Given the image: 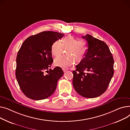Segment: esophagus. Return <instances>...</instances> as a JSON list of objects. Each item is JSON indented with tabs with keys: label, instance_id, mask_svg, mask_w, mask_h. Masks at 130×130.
I'll return each mask as SVG.
<instances>
[{
	"label": "esophagus",
	"instance_id": "obj_1",
	"mask_svg": "<svg viewBox=\"0 0 130 130\" xmlns=\"http://www.w3.org/2000/svg\"><path fill=\"white\" fill-rule=\"evenodd\" d=\"M68 70V68H62V70L63 71V72H66V71H67Z\"/></svg>",
	"mask_w": 130,
	"mask_h": 130
}]
</instances>
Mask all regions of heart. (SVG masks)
<instances>
[{
    "label": "heart",
    "mask_w": 130,
    "mask_h": 130,
    "mask_svg": "<svg viewBox=\"0 0 130 130\" xmlns=\"http://www.w3.org/2000/svg\"><path fill=\"white\" fill-rule=\"evenodd\" d=\"M66 50L67 56L59 57L54 60V64L61 68H66L72 65L74 60L80 62L85 57L89 49L88 43L83 40H78L72 36H69L64 37L60 42L55 41L52 44L51 52L55 57H58Z\"/></svg>",
    "instance_id": "heart-1"
}]
</instances>
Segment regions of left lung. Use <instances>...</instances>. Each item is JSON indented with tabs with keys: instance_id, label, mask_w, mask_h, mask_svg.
Masks as SVG:
<instances>
[{
	"instance_id": "1",
	"label": "left lung",
	"mask_w": 130,
	"mask_h": 130,
	"mask_svg": "<svg viewBox=\"0 0 130 130\" xmlns=\"http://www.w3.org/2000/svg\"><path fill=\"white\" fill-rule=\"evenodd\" d=\"M89 44L86 56L73 71L72 84L78 94L88 98L102 94L114 74V60L104 42L90 35L82 36Z\"/></svg>"
}]
</instances>
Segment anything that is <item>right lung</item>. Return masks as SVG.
Listing matches in <instances>:
<instances>
[{"instance_id":"add662e5","label":"right lung","mask_w":130,"mask_h":130,"mask_svg":"<svg viewBox=\"0 0 130 130\" xmlns=\"http://www.w3.org/2000/svg\"><path fill=\"white\" fill-rule=\"evenodd\" d=\"M64 34L43 31L28 37L23 42L16 58V77L20 88L27 97L40 100L51 96L62 77L61 68L48 69L52 62V44ZM47 70L48 74L44 72Z\"/></svg>"}]
</instances>
